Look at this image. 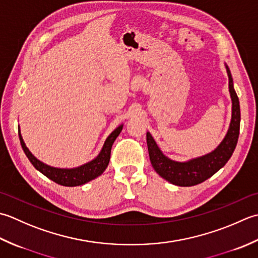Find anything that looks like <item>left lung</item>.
<instances>
[{
    "mask_svg": "<svg viewBox=\"0 0 258 258\" xmlns=\"http://www.w3.org/2000/svg\"><path fill=\"white\" fill-rule=\"evenodd\" d=\"M225 68L228 76V89L232 99V119L227 134L225 135L222 143L213 151L186 161L172 160L164 155L154 137L150 135L149 131H147V146H148L151 165L160 177L172 185L190 187L208 179L226 165L236 148L240 124L239 100L234 89L232 73L226 63Z\"/></svg>",
    "mask_w": 258,
    "mask_h": 258,
    "instance_id": "1",
    "label": "left lung"
}]
</instances>
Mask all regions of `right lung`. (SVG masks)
<instances>
[{"instance_id": "right-lung-1", "label": "right lung", "mask_w": 258, "mask_h": 258, "mask_svg": "<svg viewBox=\"0 0 258 258\" xmlns=\"http://www.w3.org/2000/svg\"><path fill=\"white\" fill-rule=\"evenodd\" d=\"M122 128L123 124H120L119 127L115 128L112 133L108 136V138L104 141V144L102 146V149L100 150L99 155L96 158L87 162V164H83L75 168H57L44 164V162H42L41 160L36 158L32 152L29 150L28 147H26L22 138V135H21L20 127L19 137L23 151L25 152L26 157H28L31 164L34 166L36 170H39L41 173H43L45 177H48L49 179L53 180L54 182L59 183L61 186L75 187L85 185V183L96 179L97 177L102 175V172L107 169L110 160V154H111V147L114 143V140L117 139V137L121 133Z\"/></svg>"}]
</instances>
